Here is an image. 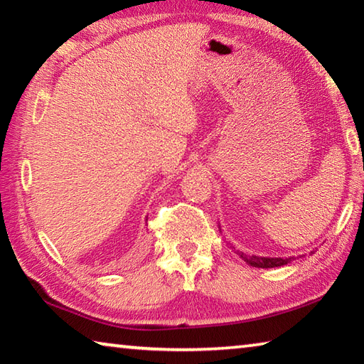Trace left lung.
<instances>
[{
    "label": "left lung",
    "instance_id": "1",
    "mask_svg": "<svg viewBox=\"0 0 364 364\" xmlns=\"http://www.w3.org/2000/svg\"><path fill=\"white\" fill-rule=\"evenodd\" d=\"M221 230V228H220ZM231 249L236 252V254L242 258V260L250 264V267H255V268H278V267H284V264L291 263L294 260V257H286V258H281V257H257V255H247L244 254L241 250H236L231 245ZM313 254V252H311Z\"/></svg>",
    "mask_w": 364,
    "mask_h": 364
}]
</instances>
